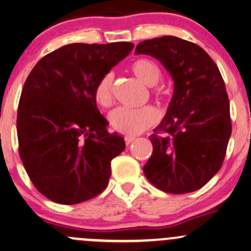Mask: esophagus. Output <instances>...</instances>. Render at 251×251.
Listing matches in <instances>:
<instances>
[{"label":"esophagus","mask_w":251,"mask_h":251,"mask_svg":"<svg viewBox=\"0 0 251 251\" xmlns=\"http://www.w3.org/2000/svg\"><path fill=\"white\" fill-rule=\"evenodd\" d=\"M134 140H135L134 136H126V137H125V142H126V144H130L131 142H134Z\"/></svg>","instance_id":"esophagus-1"}]
</instances>
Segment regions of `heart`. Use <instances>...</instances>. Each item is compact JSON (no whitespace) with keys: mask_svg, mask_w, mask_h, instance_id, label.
Returning <instances> with one entry per match:
<instances>
[{"mask_svg":"<svg viewBox=\"0 0 251 251\" xmlns=\"http://www.w3.org/2000/svg\"><path fill=\"white\" fill-rule=\"evenodd\" d=\"M131 73L137 79H140L146 85H155L161 79L162 72L160 67L154 61L148 58H138L134 61L130 66ZM114 75L111 73L103 75L99 83L96 84L95 101L100 107L108 109L114 103ZM155 95L158 96L160 93L155 91ZM158 120L157 111L155 108L147 105L140 109H116L110 116L111 126L117 132L126 136H134L141 134L147 129L156 125Z\"/></svg>","mask_w":251,"mask_h":251,"instance_id":"b5f03b06","label":"heart"}]
</instances>
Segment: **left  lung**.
Wrapping results in <instances>:
<instances>
[{
  "label": "left lung",
  "instance_id": "obj_1",
  "mask_svg": "<svg viewBox=\"0 0 251 251\" xmlns=\"http://www.w3.org/2000/svg\"><path fill=\"white\" fill-rule=\"evenodd\" d=\"M135 52L157 58L174 79L166 116L150 136L152 154L144 175L168 194L200 189L222 167L231 135L230 104L219 68L201 47L175 36L143 41Z\"/></svg>",
  "mask_w": 251,
  "mask_h": 251
}]
</instances>
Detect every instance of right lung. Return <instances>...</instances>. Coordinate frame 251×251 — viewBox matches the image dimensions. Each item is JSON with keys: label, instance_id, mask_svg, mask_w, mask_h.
<instances>
[{"label": "right lung", "instance_id": "1", "mask_svg": "<svg viewBox=\"0 0 251 251\" xmlns=\"http://www.w3.org/2000/svg\"><path fill=\"white\" fill-rule=\"evenodd\" d=\"M134 44L72 43L46 55L23 85L19 152L32 184L50 201L77 204L108 185L111 160L126 148L97 109L96 84Z\"/></svg>", "mask_w": 251, "mask_h": 251}]
</instances>
